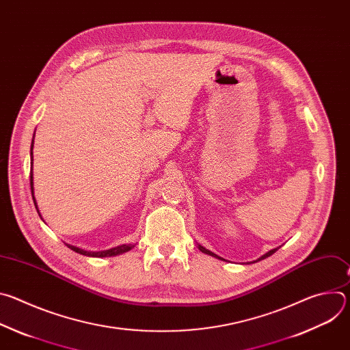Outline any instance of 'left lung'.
I'll return each instance as SVG.
<instances>
[{
	"label": "left lung",
	"mask_w": 350,
	"mask_h": 350,
	"mask_svg": "<svg viewBox=\"0 0 350 350\" xmlns=\"http://www.w3.org/2000/svg\"><path fill=\"white\" fill-rule=\"evenodd\" d=\"M198 249H199V251H201L202 254H206V255H209V256H213V258H216V259H219V260H226V259H223V258H220V256H217L216 254H213V252H211L209 251V249H206V247H204L202 245H199L198 243ZM278 249H280V246L278 247H274V249H271V251H269L267 254H265L263 256H260L258 260H255V262H259V260H263V259H266V258H269V256H271L273 254H275L277 251H278ZM255 262H252V263H255Z\"/></svg>",
	"instance_id": "1"
}]
</instances>
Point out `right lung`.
<instances>
[{
    "mask_svg": "<svg viewBox=\"0 0 350 350\" xmlns=\"http://www.w3.org/2000/svg\"><path fill=\"white\" fill-rule=\"evenodd\" d=\"M33 144H34V135H33V139H31V146H30V187H31V195H33V201H34V206L38 212V216L41 217L40 215V211L37 208V202H36V198H34V184H33ZM42 220V217H41ZM68 247H70L72 251L80 254V255H84V256H90V258H111V256H118V255H122V254H126L129 252L130 249L134 247L133 243H123V245H119V246H115V247H111V249H107V251H96V252H92V251H84V249L81 247H77L75 245H70V243H66Z\"/></svg>",
    "mask_w": 350,
    "mask_h": 350,
    "instance_id": "1",
    "label": "right lung"
}]
</instances>
